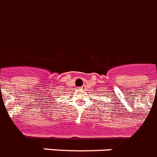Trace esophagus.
<instances>
[{"mask_svg":"<svg viewBox=\"0 0 157 157\" xmlns=\"http://www.w3.org/2000/svg\"><path fill=\"white\" fill-rule=\"evenodd\" d=\"M80 90H85V87H84V86H81V87H80Z\"/></svg>","mask_w":157,"mask_h":157,"instance_id":"esophagus-1","label":"esophagus"}]
</instances>
